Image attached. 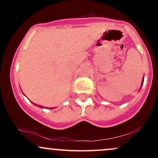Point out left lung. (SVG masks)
I'll use <instances>...</instances> for the list:
<instances>
[{"label": "left lung", "instance_id": "8db88e82", "mask_svg": "<svg viewBox=\"0 0 158 158\" xmlns=\"http://www.w3.org/2000/svg\"><path fill=\"white\" fill-rule=\"evenodd\" d=\"M143 80H144V79H143V81H142V85L143 84ZM141 87H142V86H141Z\"/></svg>", "mask_w": 158, "mask_h": 158}]
</instances>
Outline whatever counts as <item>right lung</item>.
<instances>
[{
  "label": "right lung",
  "instance_id": "add662e5",
  "mask_svg": "<svg viewBox=\"0 0 158 158\" xmlns=\"http://www.w3.org/2000/svg\"><path fill=\"white\" fill-rule=\"evenodd\" d=\"M33 104H34V103H33ZM34 105H35V106H37V105H36V104H34ZM40 107H41V108H44V107H42V106H40Z\"/></svg>",
  "mask_w": 158,
  "mask_h": 158
}]
</instances>
